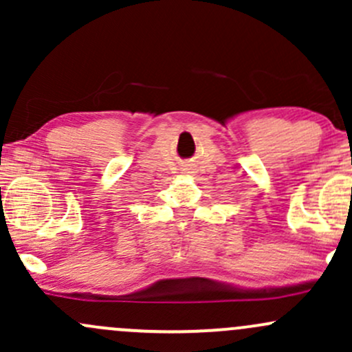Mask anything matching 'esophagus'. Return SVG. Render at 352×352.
I'll return each mask as SVG.
<instances>
[{"label":"esophagus","mask_w":352,"mask_h":352,"mask_svg":"<svg viewBox=\"0 0 352 352\" xmlns=\"http://www.w3.org/2000/svg\"><path fill=\"white\" fill-rule=\"evenodd\" d=\"M183 171H188V173H190V166H184V169H183Z\"/></svg>","instance_id":"1"}]
</instances>
